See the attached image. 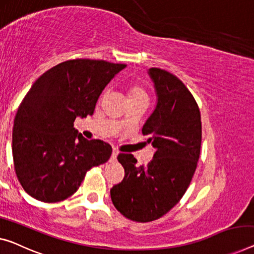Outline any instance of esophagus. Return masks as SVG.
<instances>
[{
    "label": "esophagus",
    "instance_id": "obj_1",
    "mask_svg": "<svg viewBox=\"0 0 254 254\" xmlns=\"http://www.w3.org/2000/svg\"><path fill=\"white\" fill-rule=\"evenodd\" d=\"M117 155H119V151H117L116 149H113V153H112V157H111V160H112V161H116Z\"/></svg>",
    "mask_w": 254,
    "mask_h": 254
}]
</instances>
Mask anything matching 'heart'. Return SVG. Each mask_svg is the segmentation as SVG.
Wrapping results in <instances>:
<instances>
[{"label":"heart","instance_id":"obj_1","mask_svg":"<svg viewBox=\"0 0 254 254\" xmlns=\"http://www.w3.org/2000/svg\"><path fill=\"white\" fill-rule=\"evenodd\" d=\"M130 99H147V92L141 85H133L128 90V100Z\"/></svg>","mask_w":254,"mask_h":254}]
</instances>
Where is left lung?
I'll return each mask as SVG.
<instances>
[{"instance_id": "left-lung-1", "label": "left lung", "mask_w": 254, "mask_h": 254, "mask_svg": "<svg viewBox=\"0 0 254 254\" xmlns=\"http://www.w3.org/2000/svg\"><path fill=\"white\" fill-rule=\"evenodd\" d=\"M148 74L157 103L142 134L155 148L154 157L138 166L133 155L120 154L126 176L111 189L117 211L137 222L156 220L179 202L195 173L202 141L199 108L186 85L160 68H149Z\"/></svg>"}]
</instances>
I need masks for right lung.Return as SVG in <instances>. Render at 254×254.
Here are the masks:
<instances>
[{
  "label": "right lung",
  "mask_w": 254,
  "mask_h": 254,
  "mask_svg": "<svg viewBox=\"0 0 254 254\" xmlns=\"http://www.w3.org/2000/svg\"><path fill=\"white\" fill-rule=\"evenodd\" d=\"M126 67L105 60H68L34 82L12 131L14 170L28 195L45 203L66 199L86 171L109 160L111 145L85 139L74 121L93 114L106 85Z\"/></svg>",
  "instance_id": "obj_1"
}]
</instances>
